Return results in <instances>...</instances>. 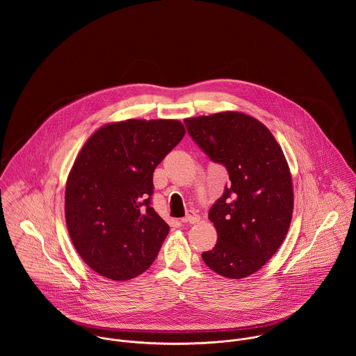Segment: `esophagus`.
<instances>
[{"mask_svg": "<svg viewBox=\"0 0 356 356\" xmlns=\"http://www.w3.org/2000/svg\"><path fill=\"white\" fill-rule=\"evenodd\" d=\"M197 220H199V215L193 209H189L186 212V215L182 218L184 223H196Z\"/></svg>", "mask_w": 356, "mask_h": 356, "instance_id": "1", "label": "esophagus"}]
</instances>
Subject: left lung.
<instances>
[{
	"instance_id": "8db88e82",
	"label": "left lung",
	"mask_w": 356,
	"mask_h": 356,
	"mask_svg": "<svg viewBox=\"0 0 356 356\" xmlns=\"http://www.w3.org/2000/svg\"><path fill=\"white\" fill-rule=\"evenodd\" d=\"M192 140L226 167L229 185L208 212L218 241L203 252L219 275L245 278L281 247L293 212L292 177L270 130L241 112L185 119Z\"/></svg>"
}]
</instances>
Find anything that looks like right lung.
<instances>
[{"mask_svg":"<svg viewBox=\"0 0 356 356\" xmlns=\"http://www.w3.org/2000/svg\"><path fill=\"white\" fill-rule=\"evenodd\" d=\"M185 136L178 120L130 119L99 129L65 186V222L76 252L102 277L149 268L170 232L153 209V171Z\"/></svg>","mask_w":356,"mask_h":356,"instance_id":"1","label":"right lung"}]
</instances>
